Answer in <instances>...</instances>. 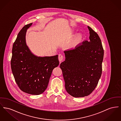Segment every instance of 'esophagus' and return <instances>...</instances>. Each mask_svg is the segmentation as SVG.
<instances>
[{
    "label": "esophagus",
    "instance_id": "esophagus-1",
    "mask_svg": "<svg viewBox=\"0 0 121 121\" xmlns=\"http://www.w3.org/2000/svg\"><path fill=\"white\" fill-rule=\"evenodd\" d=\"M63 58H64L63 55L61 54H59V55H58V60H59L60 62H61L63 61Z\"/></svg>",
    "mask_w": 121,
    "mask_h": 121
}]
</instances>
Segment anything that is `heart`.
<instances>
[{
	"label": "heart",
	"mask_w": 121,
	"mask_h": 121,
	"mask_svg": "<svg viewBox=\"0 0 121 121\" xmlns=\"http://www.w3.org/2000/svg\"><path fill=\"white\" fill-rule=\"evenodd\" d=\"M81 38V35H79L77 36V37L71 43L70 46L71 48H75L79 43Z\"/></svg>",
	"instance_id": "obj_1"
}]
</instances>
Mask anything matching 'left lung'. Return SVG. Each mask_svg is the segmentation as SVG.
I'll use <instances>...</instances> for the list:
<instances>
[{"mask_svg":"<svg viewBox=\"0 0 121 121\" xmlns=\"http://www.w3.org/2000/svg\"><path fill=\"white\" fill-rule=\"evenodd\" d=\"M90 40L80 43L73 50L64 51L65 60L60 65L66 91L74 97H82L92 92L102 73L104 50L101 40L92 29Z\"/></svg>","mask_w":121,"mask_h":121,"instance_id":"1","label":"left lung"}]
</instances>
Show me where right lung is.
Masks as SVG:
<instances>
[{
    "mask_svg": "<svg viewBox=\"0 0 121 121\" xmlns=\"http://www.w3.org/2000/svg\"><path fill=\"white\" fill-rule=\"evenodd\" d=\"M32 24L25 25L18 34L13 45L11 68L15 81L22 91L38 95L47 89L52 71L59 62L58 55L37 57L29 49L26 35Z\"/></svg>",
    "mask_w": 121,
    "mask_h": 121,
    "instance_id": "add662e5",
    "label": "right lung"
}]
</instances>
